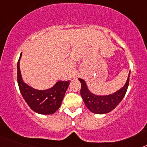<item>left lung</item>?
<instances>
[{"label":"left lung","mask_w":147,"mask_h":147,"mask_svg":"<svg viewBox=\"0 0 147 147\" xmlns=\"http://www.w3.org/2000/svg\"><path fill=\"white\" fill-rule=\"evenodd\" d=\"M129 74L127 77L125 85L121 89L112 94L105 95V96H98L91 93L87 86L86 82L82 79H79L81 82V93L85 106L90 112L96 114H105L111 112L113 109L121 102L126 94L127 88L129 86Z\"/></svg>","instance_id":"8db88e82"}]
</instances>
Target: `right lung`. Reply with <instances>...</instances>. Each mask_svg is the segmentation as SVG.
<instances>
[{"label": "right lung", "mask_w": 147, "mask_h": 147, "mask_svg": "<svg viewBox=\"0 0 147 147\" xmlns=\"http://www.w3.org/2000/svg\"><path fill=\"white\" fill-rule=\"evenodd\" d=\"M18 62V83L23 98L33 111L42 115L53 114L61 106L62 99L70 81H58L55 85L47 90H37L32 88L22 79L20 69V60Z\"/></svg>", "instance_id": "right-lung-1"}]
</instances>
